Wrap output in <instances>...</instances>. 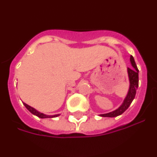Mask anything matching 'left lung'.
<instances>
[{
  "instance_id": "left-lung-1",
  "label": "left lung",
  "mask_w": 157,
  "mask_h": 157,
  "mask_svg": "<svg viewBox=\"0 0 157 157\" xmlns=\"http://www.w3.org/2000/svg\"><path fill=\"white\" fill-rule=\"evenodd\" d=\"M130 63H131V66L133 67V68L127 67V75H128L130 85H129V90L127 96L123 100V103L121 104V105L118 109L112 111V112H109V113L100 114L99 116H101V117H116L118 116H120L128 109L130 104L132 103L133 100L135 98L136 91H137L138 87V69L137 67V65H136L134 59L132 56H130Z\"/></svg>"
}]
</instances>
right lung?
<instances>
[{"label":"right lung","instance_id":"obj_1","mask_svg":"<svg viewBox=\"0 0 157 157\" xmlns=\"http://www.w3.org/2000/svg\"><path fill=\"white\" fill-rule=\"evenodd\" d=\"M23 105H25V107L27 108V110L29 111V112H30L33 115H34V116H37V117L39 118H41V119H45V118H55V117H57V116H59V114H56V115H45L44 114V113H42V112H40L39 111L36 110L35 109H34L33 107L30 106V105H27L26 103H23Z\"/></svg>","mask_w":157,"mask_h":157}]
</instances>
